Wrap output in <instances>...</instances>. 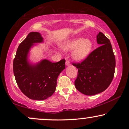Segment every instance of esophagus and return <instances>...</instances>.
<instances>
[{"instance_id": "esophagus-1", "label": "esophagus", "mask_w": 129, "mask_h": 129, "mask_svg": "<svg viewBox=\"0 0 129 129\" xmlns=\"http://www.w3.org/2000/svg\"><path fill=\"white\" fill-rule=\"evenodd\" d=\"M66 64L67 66H70V61L68 59H66Z\"/></svg>"}]
</instances>
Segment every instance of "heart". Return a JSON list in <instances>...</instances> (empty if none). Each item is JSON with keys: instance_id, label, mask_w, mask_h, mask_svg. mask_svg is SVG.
I'll use <instances>...</instances> for the list:
<instances>
[{"instance_id": "obj_1", "label": "heart", "mask_w": 129, "mask_h": 129, "mask_svg": "<svg viewBox=\"0 0 129 129\" xmlns=\"http://www.w3.org/2000/svg\"><path fill=\"white\" fill-rule=\"evenodd\" d=\"M62 48L65 51L73 50L72 53L73 59L81 61L89 55L92 48V42L88 39L77 38L65 43L62 45Z\"/></svg>"}]
</instances>
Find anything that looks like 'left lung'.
Returning a JSON list of instances; mask_svg holds the SVG:
<instances>
[{"label":"left lung","mask_w":129,"mask_h":129,"mask_svg":"<svg viewBox=\"0 0 129 129\" xmlns=\"http://www.w3.org/2000/svg\"><path fill=\"white\" fill-rule=\"evenodd\" d=\"M101 45L81 63H73L78 70L75 81L76 88L85 95L103 92L112 82L115 73V57L110 40L103 33L97 35Z\"/></svg>","instance_id":"8db88e82"}]
</instances>
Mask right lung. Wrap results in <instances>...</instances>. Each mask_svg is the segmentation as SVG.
<instances>
[{
	"label": "right lung",
	"instance_id": "obj_1",
	"mask_svg": "<svg viewBox=\"0 0 129 129\" xmlns=\"http://www.w3.org/2000/svg\"><path fill=\"white\" fill-rule=\"evenodd\" d=\"M43 42L38 32H31L19 45L14 60L13 72L17 85L25 95L31 100H44L56 90L59 75L65 69L66 60L51 62L42 60L36 64L28 60V54L35 43Z\"/></svg>",
	"mask_w": 129,
	"mask_h": 129
}]
</instances>
